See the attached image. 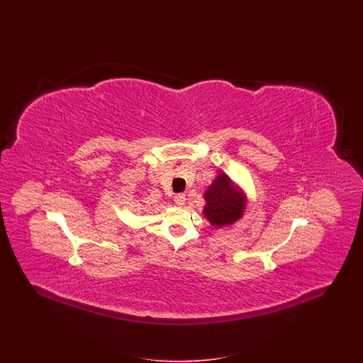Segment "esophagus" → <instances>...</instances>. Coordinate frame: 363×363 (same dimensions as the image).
Returning <instances> with one entry per match:
<instances>
[{
	"instance_id": "esophagus-1",
	"label": "esophagus",
	"mask_w": 363,
	"mask_h": 363,
	"mask_svg": "<svg viewBox=\"0 0 363 363\" xmlns=\"http://www.w3.org/2000/svg\"><path fill=\"white\" fill-rule=\"evenodd\" d=\"M174 201H175L177 206L182 207V206H185V203H186V196H185L184 193H178V194H175Z\"/></svg>"
}]
</instances>
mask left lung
<instances>
[{"label":"left lung","instance_id":"left-lung-1","mask_svg":"<svg viewBox=\"0 0 363 363\" xmlns=\"http://www.w3.org/2000/svg\"><path fill=\"white\" fill-rule=\"evenodd\" d=\"M204 199V216L215 227L233 225L243 213L245 197L225 174L216 177L206 191Z\"/></svg>","mask_w":363,"mask_h":363}]
</instances>
